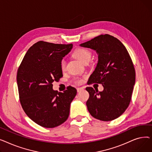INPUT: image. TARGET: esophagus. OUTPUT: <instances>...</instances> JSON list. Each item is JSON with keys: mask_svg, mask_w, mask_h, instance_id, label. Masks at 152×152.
Returning <instances> with one entry per match:
<instances>
[{"mask_svg": "<svg viewBox=\"0 0 152 152\" xmlns=\"http://www.w3.org/2000/svg\"><path fill=\"white\" fill-rule=\"evenodd\" d=\"M83 90H84L83 87H77V92H81V91H83Z\"/></svg>", "mask_w": 152, "mask_h": 152, "instance_id": "1", "label": "esophagus"}]
</instances>
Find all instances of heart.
<instances>
[{"instance_id":"heart-1","label":"heart","mask_w":152,"mask_h":152,"mask_svg":"<svg viewBox=\"0 0 152 152\" xmlns=\"http://www.w3.org/2000/svg\"><path fill=\"white\" fill-rule=\"evenodd\" d=\"M73 56L78 60H80L83 63H88L91 57L92 53L87 49L85 48H77L73 52ZM60 68L62 71H65L66 69V61L65 58H62L60 61ZM75 83L76 84H81L83 82V80L81 78L76 77L75 79Z\"/></svg>"}]
</instances>
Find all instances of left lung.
Returning a JSON list of instances; mask_svg holds the SVG:
<instances>
[{
    "instance_id": "obj_1",
    "label": "left lung",
    "mask_w": 152,
    "mask_h": 152,
    "mask_svg": "<svg viewBox=\"0 0 152 152\" xmlns=\"http://www.w3.org/2000/svg\"><path fill=\"white\" fill-rule=\"evenodd\" d=\"M80 45L91 48L99 54L97 65L89 79V84L97 83L103 86L102 92L86 87L89 93L86 102L87 109L99 120H114L124 112L131 100L135 81L132 59L123 43L107 34L98 36Z\"/></svg>"
}]
</instances>
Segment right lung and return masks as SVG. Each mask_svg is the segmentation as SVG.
Instances as JSON below:
<instances>
[{
	"mask_svg": "<svg viewBox=\"0 0 152 152\" xmlns=\"http://www.w3.org/2000/svg\"><path fill=\"white\" fill-rule=\"evenodd\" d=\"M72 48V44L39 41L29 48L18 69L21 105L27 116L42 127L58 126L69 116L77 91L68 86L63 92H58L53 90L52 83L62 77L60 61Z\"/></svg>",
	"mask_w": 152,
	"mask_h": 152,
	"instance_id": "1",
	"label": "right lung"
}]
</instances>
